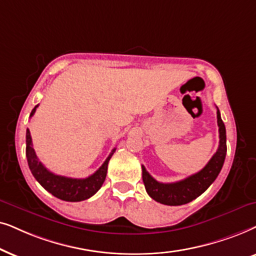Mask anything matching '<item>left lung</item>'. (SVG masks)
Instances as JSON below:
<instances>
[{"instance_id": "obj_1", "label": "left lung", "mask_w": 256, "mask_h": 256, "mask_svg": "<svg viewBox=\"0 0 256 256\" xmlns=\"http://www.w3.org/2000/svg\"><path fill=\"white\" fill-rule=\"evenodd\" d=\"M216 118L218 126H219V148L202 171L187 176L186 179L180 180V182L162 184L156 182L146 171L145 166L142 165V182H144L146 192L153 200L168 206L185 205V204L190 202L199 196H202L212 185V182L216 179L221 168H222L227 152L226 128H224L222 119H221L219 108L216 111Z\"/></svg>"}]
</instances>
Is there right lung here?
I'll list each match as a JSON object with an SVG mask.
<instances>
[{
    "label": "right lung",
    "instance_id": "add662e5",
    "mask_svg": "<svg viewBox=\"0 0 256 256\" xmlns=\"http://www.w3.org/2000/svg\"><path fill=\"white\" fill-rule=\"evenodd\" d=\"M38 105H36L32 108L30 117H32L35 114L36 108ZM26 160H28V165L30 171H32V176L35 179L46 188L48 192H50L54 196L58 198L64 202H82V200L88 199L94 196V193L98 192L103 185L105 178H106L108 172V160L111 159L112 154H114L116 148L112 150V152L108 154V156L105 160L103 165L97 170L94 174L84 179H74L68 178V176H57L54 173L50 172L42 162L37 158L35 150L32 148V136H30V131L26 130Z\"/></svg>",
    "mask_w": 256,
    "mask_h": 256
}]
</instances>
